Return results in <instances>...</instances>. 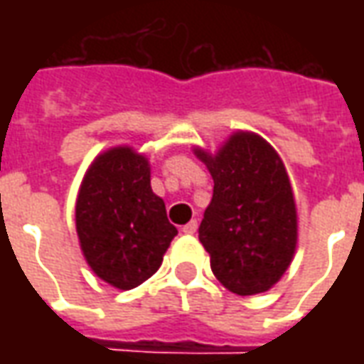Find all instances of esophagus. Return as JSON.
<instances>
[{
	"label": "esophagus",
	"mask_w": 364,
	"mask_h": 364,
	"mask_svg": "<svg viewBox=\"0 0 364 364\" xmlns=\"http://www.w3.org/2000/svg\"><path fill=\"white\" fill-rule=\"evenodd\" d=\"M197 228H198V224H197V220H191L189 224H185V226H183L181 228V232L183 234H195V232H197Z\"/></svg>",
	"instance_id": "obj_1"
}]
</instances>
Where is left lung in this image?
<instances>
[{
	"label": "left lung",
	"instance_id": "left-lung-1",
	"mask_svg": "<svg viewBox=\"0 0 364 364\" xmlns=\"http://www.w3.org/2000/svg\"><path fill=\"white\" fill-rule=\"evenodd\" d=\"M214 181L198 240L214 277L237 296L273 289L292 263L298 214L287 167L255 132L236 130L210 154L195 146Z\"/></svg>",
	"mask_w": 364,
	"mask_h": 364
}]
</instances>
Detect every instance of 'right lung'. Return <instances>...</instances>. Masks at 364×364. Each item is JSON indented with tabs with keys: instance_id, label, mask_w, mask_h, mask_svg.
<instances>
[{
	"instance_id": "right-lung-1",
	"label": "right lung",
	"mask_w": 364,
	"mask_h": 364,
	"mask_svg": "<svg viewBox=\"0 0 364 364\" xmlns=\"http://www.w3.org/2000/svg\"><path fill=\"white\" fill-rule=\"evenodd\" d=\"M150 159L132 146L101 151L75 198V232L91 271L119 290L148 281L177 228L150 185Z\"/></svg>"
}]
</instances>
